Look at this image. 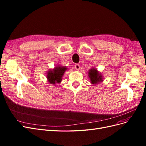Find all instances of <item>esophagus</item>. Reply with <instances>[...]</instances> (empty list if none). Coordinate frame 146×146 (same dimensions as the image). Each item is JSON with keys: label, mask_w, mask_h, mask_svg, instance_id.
Wrapping results in <instances>:
<instances>
[{"label": "esophagus", "mask_w": 146, "mask_h": 146, "mask_svg": "<svg viewBox=\"0 0 146 146\" xmlns=\"http://www.w3.org/2000/svg\"><path fill=\"white\" fill-rule=\"evenodd\" d=\"M75 69H76L77 70H78L79 69H80V66L79 65V64H76V65H75Z\"/></svg>", "instance_id": "obj_1"}]
</instances>
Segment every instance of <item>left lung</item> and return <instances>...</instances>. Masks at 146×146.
Returning a JSON list of instances; mask_svg holds the SVG:
<instances>
[{"mask_svg": "<svg viewBox=\"0 0 146 146\" xmlns=\"http://www.w3.org/2000/svg\"><path fill=\"white\" fill-rule=\"evenodd\" d=\"M88 76L92 85H97L100 82H103V77L101 73L95 68L90 69L88 72Z\"/></svg>", "mask_w": 146, "mask_h": 146, "instance_id": "obj_1", "label": "left lung"}]
</instances>
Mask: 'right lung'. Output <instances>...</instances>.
<instances>
[{
	"mask_svg": "<svg viewBox=\"0 0 146 146\" xmlns=\"http://www.w3.org/2000/svg\"><path fill=\"white\" fill-rule=\"evenodd\" d=\"M67 69L66 66H57L54 69L48 70L47 73L48 82L52 85L60 83L62 80V77Z\"/></svg>",
	"mask_w": 146,
	"mask_h": 146,
	"instance_id": "add662e5",
	"label": "right lung"
}]
</instances>
